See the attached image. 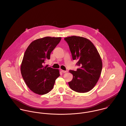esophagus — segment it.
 Masks as SVG:
<instances>
[{
    "label": "esophagus",
    "mask_w": 126,
    "mask_h": 126,
    "mask_svg": "<svg viewBox=\"0 0 126 126\" xmlns=\"http://www.w3.org/2000/svg\"><path fill=\"white\" fill-rule=\"evenodd\" d=\"M61 71L62 72H63V73H67V70L64 71V70H62V69H61Z\"/></svg>",
    "instance_id": "esophagus-1"
}]
</instances>
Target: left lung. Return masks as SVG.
I'll return each mask as SVG.
<instances>
[{"instance_id":"1","label":"left lung","mask_w":126,"mask_h":126,"mask_svg":"<svg viewBox=\"0 0 126 126\" xmlns=\"http://www.w3.org/2000/svg\"><path fill=\"white\" fill-rule=\"evenodd\" d=\"M68 43L73 59L78 60L79 68L77 71L70 70L73 78L68 82L72 90L86 93L95 85L101 75L102 62L97 49L89 39L80 36L64 38Z\"/></svg>"}]
</instances>
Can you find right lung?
Wrapping results in <instances>:
<instances>
[{
	"mask_svg": "<svg viewBox=\"0 0 126 126\" xmlns=\"http://www.w3.org/2000/svg\"><path fill=\"white\" fill-rule=\"evenodd\" d=\"M61 37H45L32 41L27 47L22 60L20 70L29 89L40 95L49 92L55 80L60 76L59 69L44 65L50 59L51 52L59 43Z\"/></svg>",
	"mask_w": 126,
	"mask_h": 126,
	"instance_id": "right-lung-1",
	"label": "right lung"
}]
</instances>
